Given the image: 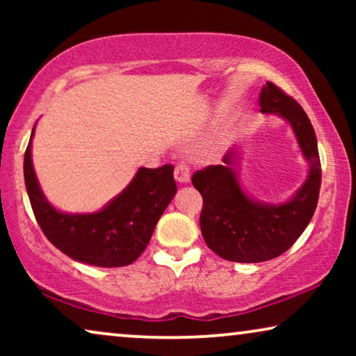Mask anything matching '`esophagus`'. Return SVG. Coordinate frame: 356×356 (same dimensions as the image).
I'll use <instances>...</instances> for the list:
<instances>
[{
  "mask_svg": "<svg viewBox=\"0 0 356 356\" xmlns=\"http://www.w3.org/2000/svg\"><path fill=\"white\" fill-rule=\"evenodd\" d=\"M175 179L181 184L191 181V170H189L186 163H178L177 167H175Z\"/></svg>",
  "mask_w": 356,
  "mask_h": 356,
  "instance_id": "34e87169",
  "label": "esophagus"
}]
</instances>
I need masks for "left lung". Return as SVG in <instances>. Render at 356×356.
<instances>
[{
    "label": "left lung",
    "instance_id": "1",
    "mask_svg": "<svg viewBox=\"0 0 356 356\" xmlns=\"http://www.w3.org/2000/svg\"><path fill=\"white\" fill-rule=\"evenodd\" d=\"M261 111L284 118L308 162V177L285 202H264L246 193L238 179L240 147L232 149L223 165L194 173L193 184L202 194L201 232L207 246L233 262H264L284 254L298 240L318 206L321 160L313 124L296 100L267 82L259 97Z\"/></svg>",
    "mask_w": 356,
    "mask_h": 356
}]
</instances>
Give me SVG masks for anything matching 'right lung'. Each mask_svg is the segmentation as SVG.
<instances>
[{
    "label": "right lung",
    "instance_id": "obj_1",
    "mask_svg": "<svg viewBox=\"0 0 356 356\" xmlns=\"http://www.w3.org/2000/svg\"><path fill=\"white\" fill-rule=\"evenodd\" d=\"M24 155V179L31 206L45 236L71 259L97 267L134 262L149 245L154 228L177 194L173 165L140 167L131 183L100 211L63 212L48 201L32 163V139Z\"/></svg>",
    "mask_w": 356,
    "mask_h": 356
}]
</instances>
